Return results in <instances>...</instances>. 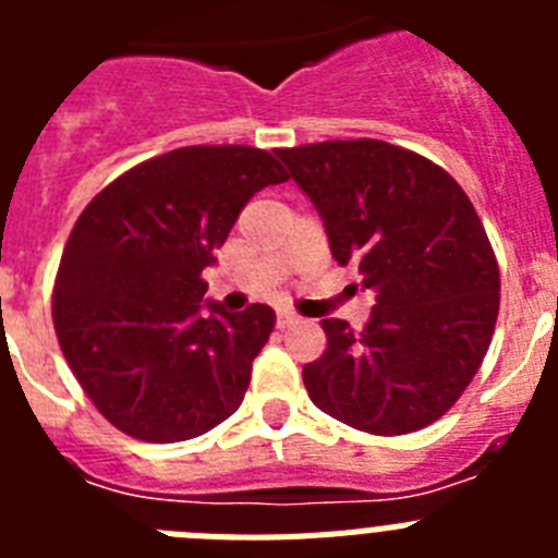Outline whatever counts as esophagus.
Listing matches in <instances>:
<instances>
[{"label":"esophagus","instance_id":"esophagus-1","mask_svg":"<svg viewBox=\"0 0 558 558\" xmlns=\"http://www.w3.org/2000/svg\"><path fill=\"white\" fill-rule=\"evenodd\" d=\"M293 324H299V315L295 313H288V310H279V313H276V327L279 329L293 327Z\"/></svg>","mask_w":558,"mask_h":558}]
</instances>
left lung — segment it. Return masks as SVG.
<instances>
[{"mask_svg": "<svg viewBox=\"0 0 558 558\" xmlns=\"http://www.w3.org/2000/svg\"><path fill=\"white\" fill-rule=\"evenodd\" d=\"M313 201L335 263L374 290L354 332L324 318L327 352L304 366L315 408L354 430L402 436L445 416L481 368L500 270L475 206L450 172L379 140L276 150Z\"/></svg>", "mask_w": 558, "mask_h": 558, "instance_id": "1", "label": "left lung"}]
</instances>
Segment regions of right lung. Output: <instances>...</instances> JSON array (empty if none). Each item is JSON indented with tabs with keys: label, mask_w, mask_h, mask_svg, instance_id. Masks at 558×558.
Segmentation results:
<instances>
[{
	"label": "right lung",
	"mask_w": 558,
	"mask_h": 558,
	"mask_svg": "<svg viewBox=\"0 0 558 558\" xmlns=\"http://www.w3.org/2000/svg\"><path fill=\"white\" fill-rule=\"evenodd\" d=\"M282 181L288 172L259 147H179L83 209L58 268L52 322L69 368L113 427L170 445L240 408L276 313L204 302L201 274L218 263L240 209Z\"/></svg>",
	"instance_id": "1"
}]
</instances>
